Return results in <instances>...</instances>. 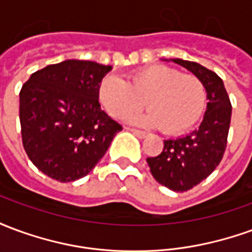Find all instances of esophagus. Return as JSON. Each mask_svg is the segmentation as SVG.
<instances>
[{
    "instance_id": "obj_1",
    "label": "esophagus",
    "mask_w": 252,
    "mask_h": 252,
    "mask_svg": "<svg viewBox=\"0 0 252 252\" xmlns=\"http://www.w3.org/2000/svg\"><path fill=\"white\" fill-rule=\"evenodd\" d=\"M126 129H128L129 132H132L133 135H136L139 139H144V137L147 136V133H146L144 131H139V129H135V128H126Z\"/></svg>"
}]
</instances>
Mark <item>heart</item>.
Instances as JSON below:
<instances>
[{"instance_id": "b5f03b06", "label": "heart", "mask_w": 252, "mask_h": 252, "mask_svg": "<svg viewBox=\"0 0 252 252\" xmlns=\"http://www.w3.org/2000/svg\"><path fill=\"white\" fill-rule=\"evenodd\" d=\"M98 97L117 119H126L147 105V113L132 116V123L160 126L171 135L193 128L206 105L205 86L198 78L159 64L133 72L131 83L113 74L106 75L99 82Z\"/></svg>"}]
</instances>
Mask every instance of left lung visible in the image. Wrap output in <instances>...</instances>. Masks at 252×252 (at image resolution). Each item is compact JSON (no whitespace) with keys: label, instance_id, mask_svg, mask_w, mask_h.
Wrapping results in <instances>:
<instances>
[{"label":"left lung","instance_id":"obj_1","mask_svg":"<svg viewBox=\"0 0 252 252\" xmlns=\"http://www.w3.org/2000/svg\"><path fill=\"white\" fill-rule=\"evenodd\" d=\"M171 61L193 72L204 83L208 98L205 115L198 129L186 136L164 140L162 153L155 158H147V163L160 185L174 191H186L209 177L221 162L232 106L222 79L216 72L195 62Z\"/></svg>","mask_w":252,"mask_h":252}]
</instances>
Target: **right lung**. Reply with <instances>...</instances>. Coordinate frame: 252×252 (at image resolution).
I'll list each match as a JSON object with an SVG mask.
<instances>
[{
	"label": "right lung",
	"instance_id": "obj_1",
	"mask_svg": "<svg viewBox=\"0 0 252 252\" xmlns=\"http://www.w3.org/2000/svg\"><path fill=\"white\" fill-rule=\"evenodd\" d=\"M112 70L68 59L33 72L20 92L23 146L41 173L59 182L88 175L123 126L101 109L98 86Z\"/></svg>",
	"mask_w": 252,
	"mask_h": 252
}]
</instances>
